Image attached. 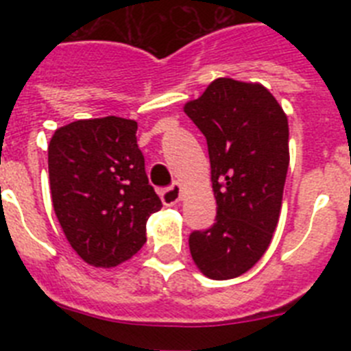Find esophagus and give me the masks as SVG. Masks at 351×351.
<instances>
[{
    "label": "esophagus",
    "instance_id": "obj_1",
    "mask_svg": "<svg viewBox=\"0 0 351 351\" xmlns=\"http://www.w3.org/2000/svg\"><path fill=\"white\" fill-rule=\"evenodd\" d=\"M181 191H182V186L179 184V182H176V184H172L170 188L161 191V202H163V206L167 207L176 206V204L181 200Z\"/></svg>",
    "mask_w": 351,
    "mask_h": 351
}]
</instances>
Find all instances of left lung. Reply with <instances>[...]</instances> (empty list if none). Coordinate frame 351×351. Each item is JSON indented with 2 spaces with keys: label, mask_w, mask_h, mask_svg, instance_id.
Returning a JSON list of instances; mask_svg holds the SVG:
<instances>
[{
  "label": "left lung",
  "mask_w": 351,
  "mask_h": 351,
  "mask_svg": "<svg viewBox=\"0 0 351 351\" xmlns=\"http://www.w3.org/2000/svg\"><path fill=\"white\" fill-rule=\"evenodd\" d=\"M184 112L204 133L216 198V223L190 235V251L210 280L250 271L267 251L281 213L288 119L258 82L219 77Z\"/></svg>",
  "instance_id": "8db88e82"
}]
</instances>
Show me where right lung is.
<instances>
[{
	"label": "right lung",
	"instance_id": "1",
	"mask_svg": "<svg viewBox=\"0 0 351 351\" xmlns=\"http://www.w3.org/2000/svg\"><path fill=\"white\" fill-rule=\"evenodd\" d=\"M54 213L68 243L89 265L110 269L145 243L161 209L137 145V121L107 116L61 126L49 144Z\"/></svg>",
	"mask_w": 351,
	"mask_h": 351
}]
</instances>
